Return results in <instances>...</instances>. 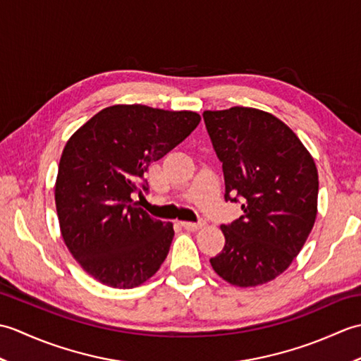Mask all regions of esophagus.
Masks as SVG:
<instances>
[{
	"label": "esophagus",
	"mask_w": 361,
	"mask_h": 361,
	"mask_svg": "<svg viewBox=\"0 0 361 361\" xmlns=\"http://www.w3.org/2000/svg\"><path fill=\"white\" fill-rule=\"evenodd\" d=\"M180 225L185 229H188V231H197V229L204 226L203 221H200V224H192V221H180Z\"/></svg>",
	"instance_id": "1"
}]
</instances>
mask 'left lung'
Masks as SVG:
<instances>
[{"instance_id": "8db88e82", "label": "left lung", "mask_w": 361, "mask_h": 361, "mask_svg": "<svg viewBox=\"0 0 361 361\" xmlns=\"http://www.w3.org/2000/svg\"><path fill=\"white\" fill-rule=\"evenodd\" d=\"M224 163L225 200L243 216L221 225L225 247L209 262L235 287L278 278L302 250L318 212V171L310 152L281 119L250 106L203 113Z\"/></svg>"}]
</instances>
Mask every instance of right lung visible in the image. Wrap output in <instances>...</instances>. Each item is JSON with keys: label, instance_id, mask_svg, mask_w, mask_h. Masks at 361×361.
Here are the masks:
<instances>
[{"label": "right lung", "instance_id": "add662e5", "mask_svg": "<svg viewBox=\"0 0 361 361\" xmlns=\"http://www.w3.org/2000/svg\"><path fill=\"white\" fill-rule=\"evenodd\" d=\"M200 119L195 111L111 105L68 140L56 180L60 233L79 265L104 286L135 288L166 260L173 225L152 219L133 195L142 192L150 163L186 140Z\"/></svg>", "mask_w": 361, "mask_h": 361}]
</instances>
